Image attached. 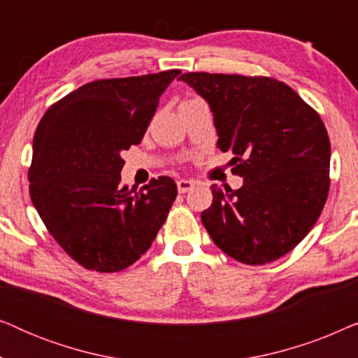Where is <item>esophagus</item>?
<instances>
[{
    "label": "esophagus",
    "mask_w": 358,
    "mask_h": 358,
    "mask_svg": "<svg viewBox=\"0 0 358 358\" xmlns=\"http://www.w3.org/2000/svg\"><path fill=\"white\" fill-rule=\"evenodd\" d=\"M194 185H195V182H192V180H187V179H180V180H178V190H179V194L189 192V190L194 189Z\"/></svg>",
    "instance_id": "esophagus-1"
}]
</instances>
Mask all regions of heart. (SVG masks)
Returning <instances> with one entry per match:
<instances>
[{"label": "heart", "mask_w": 358, "mask_h": 358, "mask_svg": "<svg viewBox=\"0 0 358 358\" xmlns=\"http://www.w3.org/2000/svg\"><path fill=\"white\" fill-rule=\"evenodd\" d=\"M194 101H199V99H187V101H184L182 104H189V102H194Z\"/></svg>", "instance_id": "heart-1"}]
</instances>
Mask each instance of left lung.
Listing matches in <instances>:
<instances>
[{
	"instance_id": "left-lung-1",
	"label": "left lung",
	"mask_w": 358,
	"mask_h": 358,
	"mask_svg": "<svg viewBox=\"0 0 358 358\" xmlns=\"http://www.w3.org/2000/svg\"><path fill=\"white\" fill-rule=\"evenodd\" d=\"M208 102L217 146L234 158L241 189L212 187L202 223L229 257L277 261L315 227L329 192L331 143L317 112L285 83L267 76L184 73Z\"/></svg>"
}]
</instances>
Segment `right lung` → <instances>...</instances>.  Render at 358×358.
Returning <instances> with one entry per match:
<instances>
[{
  "label": "right lung",
  "mask_w": 358,
  "mask_h": 358,
  "mask_svg": "<svg viewBox=\"0 0 358 358\" xmlns=\"http://www.w3.org/2000/svg\"><path fill=\"white\" fill-rule=\"evenodd\" d=\"M179 70L97 80L48 107L34 135L29 192L48 233L71 259L119 272L148 251L178 195L171 178L131 194L122 151L138 145Z\"/></svg>",
  "instance_id": "1"
}]
</instances>
